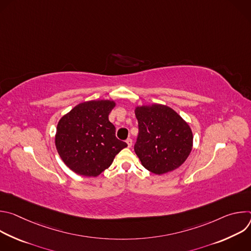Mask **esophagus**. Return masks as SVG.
Masks as SVG:
<instances>
[{"instance_id": "esophagus-1", "label": "esophagus", "mask_w": 251, "mask_h": 251, "mask_svg": "<svg viewBox=\"0 0 251 251\" xmlns=\"http://www.w3.org/2000/svg\"><path fill=\"white\" fill-rule=\"evenodd\" d=\"M126 143H127V145H128V147L130 148V147L132 146V139H131V138H128V139L126 140Z\"/></svg>"}]
</instances>
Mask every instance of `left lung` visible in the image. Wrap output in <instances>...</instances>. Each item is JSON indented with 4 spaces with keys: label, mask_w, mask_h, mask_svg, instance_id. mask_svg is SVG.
Here are the masks:
<instances>
[{
    "label": "left lung",
    "mask_w": 251,
    "mask_h": 251,
    "mask_svg": "<svg viewBox=\"0 0 251 251\" xmlns=\"http://www.w3.org/2000/svg\"><path fill=\"white\" fill-rule=\"evenodd\" d=\"M139 134L134 150L142 165L156 175L180 167L193 147L189 124L170 107L161 104L135 109Z\"/></svg>",
    "instance_id": "left-lung-1"
}]
</instances>
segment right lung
<instances>
[{
  "mask_svg": "<svg viewBox=\"0 0 251 251\" xmlns=\"http://www.w3.org/2000/svg\"><path fill=\"white\" fill-rule=\"evenodd\" d=\"M115 102L92 100L76 105L58 122L56 150L64 164L75 173L97 176L109 168L125 142L115 136L108 115Z\"/></svg>",
  "mask_w": 251,
  "mask_h": 251,
  "instance_id": "obj_1",
  "label": "right lung"
}]
</instances>
